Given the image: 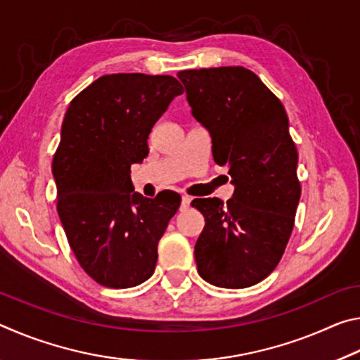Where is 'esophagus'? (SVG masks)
<instances>
[{"label":"esophagus","instance_id":"obj_1","mask_svg":"<svg viewBox=\"0 0 360 360\" xmlns=\"http://www.w3.org/2000/svg\"><path fill=\"white\" fill-rule=\"evenodd\" d=\"M191 202H192V200H191V197H186V195H184V197H182V198H181V211H184V210H187V208H188V206H191Z\"/></svg>","mask_w":360,"mask_h":360}]
</instances>
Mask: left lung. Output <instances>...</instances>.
Masks as SVG:
<instances>
[{"mask_svg":"<svg viewBox=\"0 0 360 360\" xmlns=\"http://www.w3.org/2000/svg\"><path fill=\"white\" fill-rule=\"evenodd\" d=\"M193 117L212 138V157L227 167L235 192L192 202L205 216L195 245L200 276L243 289L275 270L295 222L302 186L297 148L283 103L243 66L179 71Z\"/></svg>","mask_w":360,"mask_h":360,"instance_id":"left-lung-1","label":"left lung"}]
</instances>
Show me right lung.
Wrapping results in <instances>:
<instances>
[{
    "label": "right lung",
    "mask_w": 360,
    "mask_h": 360,
    "mask_svg": "<svg viewBox=\"0 0 360 360\" xmlns=\"http://www.w3.org/2000/svg\"><path fill=\"white\" fill-rule=\"evenodd\" d=\"M182 92L173 76L119 72L96 79L66 109L52 160L57 211L79 265L105 288H133L155 270L181 197H143L130 168L148 157L152 127Z\"/></svg>",
    "instance_id": "obj_1"
}]
</instances>
